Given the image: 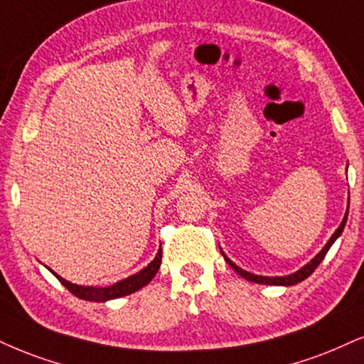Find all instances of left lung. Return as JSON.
Here are the masks:
<instances>
[{"mask_svg":"<svg viewBox=\"0 0 364 364\" xmlns=\"http://www.w3.org/2000/svg\"><path fill=\"white\" fill-rule=\"evenodd\" d=\"M348 210H349V208H348ZM348 210H346V214H344V219H343V223L339 224V228L338 230L334 231V235L331 236V240L327 241L326 243V246L324 248H322L319 253L316 255V258H312L311 262H309L306 267H302L300 268V270H297L295 273H291V275H285V277H263V275H255V273H250V272H246V270H243V268H240L237 267L236 263H232L230 258L226 257V255L223 253V257H224V259H226L228 262V264H230V267L232 268V270H235L236 273H240L241 277L243 278H246V280H250V282H255V284H263V285H285V287H289V285H295V284H299V282H302V280H306V278L311 275V273L316 270L317 267H319V263L322 262V259H324V257L327 255V251H329V248L331 246H333V243L336 240H338V237L341 236V232H343V230H344V226H346V221H348Z\"/></svg>","mask_w":364,"mask_h":364,"instance_id":"8db88e82","label":"left lung"}]
</instances>
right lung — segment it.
I'll use <instances>...</instances> for the list:
<instances>
[{
	"label": "right lung",
	"instance_id": "right-lung-1",
	"mask_svg": "<svg viewBox=\"0 0 364 364\" xmlns=\"http://www.w3.org/2000/svg\"><path fill=\"white\" fill-rule=\"evenodd\" d=\"M160 263H161V248L159 250V253H156L154 262L148 263L143 270L134 273V275H132V277L124 278V280L116 282L114 285H109V287L75 285V284H70V282H67L65 278L58 277L55 272L50 270V268H48V270H50L53 275L58 278V282H60V284L64 285L65 289L70 291V294H74L75 297L89 300V302H106V300L119 299V297H124V295L133 294V291L140 290L141 287L150 284L151 278L156 275V272H159Z\"/></svg>",
	"mask_w": 364,
	"mask_h": 364
}]
</instances>
